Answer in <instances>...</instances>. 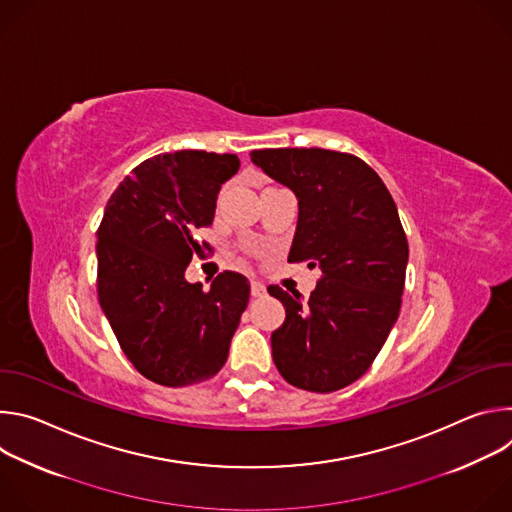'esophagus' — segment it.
Instances as JSON below:
<instances>
[{
	"mask_svg": "<svg viewBox=\"0 0 512 512\" xmlns=\"http://www.w3.org/2000/svg\"><path fill=\"white\" fill-rule=\"evenodd\" d=\"M267 294V289H265V285L261 283V281H251V296L253 298H263Z\"/></svg>",
	"mask_w": 512,
	"mask_h": 512,
	"instance_id": "34e87169",
	"label": "esophagus"
}]
</instances>
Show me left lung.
Returning a JSON list of instances; mask_svg holds the SVG:
<instances>
[{
  "label": "left lung",
  "mask_w": 512,
  "mask_h": 512,
  "mask_svg": "<svg viewBox=\"0 0 512 512\" xmlns=\"http://www.w3.org/2000/svg\"><path fill=\"white\" fill-rule=\"evenodd\" d=\"M251 160L298 196L289 263L320 267L308 302L269 285L285 306L271 334L273 362L298 389L332 393L369 371L399 318L409 245L379 174L322 148L253 150Z\"/></svg>",
  "instance_id": "1"
}]
</instances>
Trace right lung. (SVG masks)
Here are the masks:
<instances>
[{
	"label": "right lung",
	"mask_w": 512,
	"mask_h": 512,
	"mask_svg": "<svg viewBox=\"0 0 512 512\" xmlns=\"http://www.w3.org/2000/svg\"><path fill=\"white\" fill-rule=\"evenodd\" d=\"M239 170L235 154L184 150L133 168L111 194L97 239L99 304L133 367L164 387H188L223 369L249 304V279L218 273L208 291L188 283L196 231Z\"/></svg>",
	"instance_id": "1"
}]
</instances>
